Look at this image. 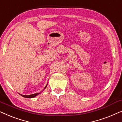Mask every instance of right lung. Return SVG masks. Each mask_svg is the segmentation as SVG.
<instances>
[{
    "instance_id": "add662e5",
    "label": "right lung",
    "mask_w": 122,
    "mask_h": 122,
    "mask_svg": "<svg viewBox=\"0 0 122 122\" xmlns=\"http://www.w3.org/2000/svg\"><path fill=\"white\" fill-rule=\"evenodd\" d=\"M47 86V85H46ZM46 86L45 88H46ZM40 94V93H35V94H31V95H28V96H25V95H22V94H20L21 96L23 97H25V98H34L35 97H36V96H38V94Z\"/></svg>"
}]
</instances>
